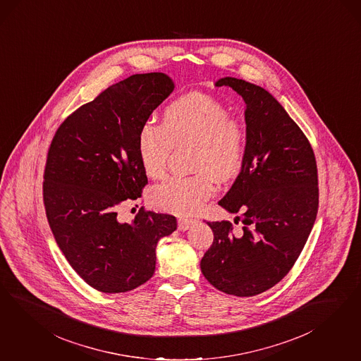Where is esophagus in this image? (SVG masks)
Returning <instances> with one entry per match:
<instances>
[{"label":"esophagus","mask_w":361,"mask_h":361,"mask_svg":"<svg viewBox=\"0 0 361 361\" xmlns=\"http://www.w3.org/2000/svg\"><path fill=\"white\" fill-rule=\"evenodd\" d=\"M194 223H195V221H192V219L179 218V219H178V230H179V231H186Z\"/></svg>","instance_id":"esophagus-1"}]
</instances>
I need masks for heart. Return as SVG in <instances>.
Here are the masks:
<instances>
[{
    "mask_svg": "<svg viewBox=\"0 0 361 361\" xmlns=\"http://www.w3.org/2000/svg\"><path fill=\"white\" fill-rule=\"evenodd\" d=\"M192 146L191 176H174L154 187V207L190 215L215 192V180L227 183L240 174L245 159L243 123L228 109L206 94H187L163 111L162 123L140 128L138 154L145 173L162 178L174 147Z\"/></svg>",
    "mask_w": 361,
    "mask_h": 361,
    "instance_id": "obj_1",
    "label": "heart"
}]
</instances>
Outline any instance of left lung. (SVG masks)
<instances>
[{
    "label": "left lung",
    "instance_id": "left-lung-1",
    "mask_svg": "<svg viewBox=\"0 0 361 361\" xmlns=\"http://www.w3.org/2000/svg\"><path fill=\"white\" fill-rule=\"evenodd\" d=\"M215 85L245 102V164L219 200L243 226L207 221L214 242L200 269L216 290L248 298L278 284L300 255L319 207L317 166L310 140L267 90L233 77Z\"/></svg>",
    "mask_w": 361,
    "mask_h": 361
}]
</instances>
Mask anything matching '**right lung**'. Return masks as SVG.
I'll return each mask as SVG.
<instances>
[{
    "instance_id": "1",
    "label": "right lung",
    "mask_w": 361,
    "mask_h": 361,
    "mask_svg": "<svg viewBox=\"0 0 361 361\" xmlns=\"http://www.w3.org/2000/svg\"><path fill=\"white\" fill-rule=\"evenodd\" d=\"M173 90L163 73L134 74L70 114L50 143L42 187L47 221L70 266L97 291L146 283L159 239L176 230L175 216L143 207L131 223L118 221L119 206L140 198L147 185L140 128Z\"/></svg>"
}]
</instances>
